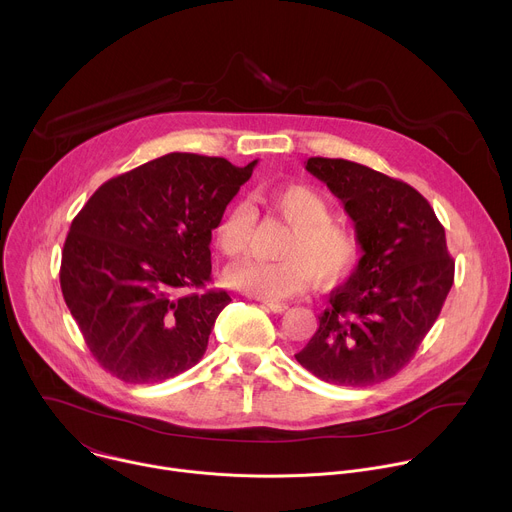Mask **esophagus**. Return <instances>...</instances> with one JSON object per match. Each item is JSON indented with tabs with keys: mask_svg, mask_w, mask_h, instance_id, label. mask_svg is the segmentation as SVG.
I'll return each mask as SVG.
<instances>
[{
	"mask_svg": "<svg viewBox=\"0 0 512 512\" xmlns=\"http://www.w3.org/2000/svg\"><path fill=\"white\" fill-rule=\"evenodd\" d=\"M263 304H265V308L271 310L273 314H283V312L287 310V306H285V304H279V302H263Z\"/></svg>",
	"mask_w": 512,
	"mask_h": 512,
	"instance_id": "1",
	"label": "esophagus"
}]
</instances>
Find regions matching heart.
Masks as SVG:
<instances>
[{
  "label": "heart",
  "instance_id": "heart-1",
  "mask_svg": "<svg viewBox=\"0 0 512 512\" xmlns=\"http://www.w3.org/2000/svg\"><path fill=\"white\" fill-rule=\"evenodd\" d=\"M265 204L291 227L279 255L281 261L245 259L227 269L225 279L245 294L279 302L312 285L314 275L322 283H334L348 273L358 255L354 231L332 218L330 200L306 184H285L263 196ZM255 214L247 202L227 208L214 229L216 247L227 257L247 251Z\"/></svg>",
  "mask_w": 512,
  "mask_h": 512
}]
</instances>
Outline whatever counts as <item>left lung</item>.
Here are the masks:
<instances>
[{
    "label": "left lung",
    "mask_w": 512,
    "mask_h": 512,
    "mask_svg": "<svg viewBox=\"0 0 512 512\" xmlns=\"http://www.w3.org/2000/svg\"><path fill=\"white\" fill-rule=\"evenodd\" d=\"M306 170L344 204L362 255L296 358L332 385L381 383L413 358L450 294L446 231L429 202L401 180L332 158H310Z\"/></svg>",
    "instance_id": "1"
}]
</instances>
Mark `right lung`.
I'll return each mask as SVG.
<instances>
[{"instance_id": "right-lung-1", "label": "right lung", "mask_w": 512, "mask_h": 512, "mask_svg": "<svg viewBox=\"0 0 512 512\" xmlns=\"http://www.w3.org/2000/svg\"><path fill=\"white\" fill-rule=\"evenodd\" d=\"M255 166L174 152L111 178L75 216L60 287L105 371L160 383L202 358L231 302L227 291L202 289L212 231Z\"/></svg>"}]
</instances>
